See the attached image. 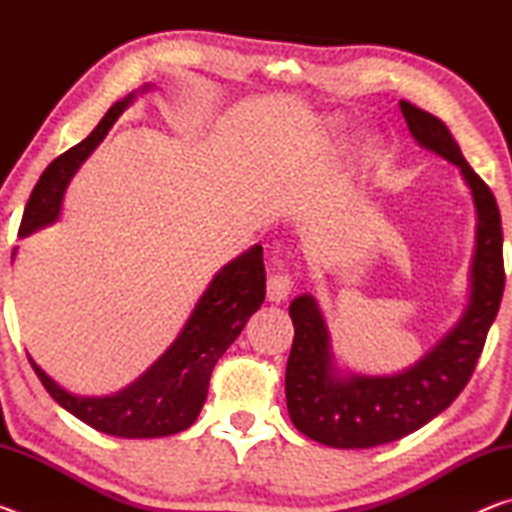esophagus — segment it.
Returning <instances> with one entry per match:
<instances>
[{"label":"esophagus","mask_w":512,"mask_h":512,"mask_svg":"<svg viewBox=\"0 0 512 512\" xmlns=\"http://www.w3.org/2000/svg\"><path fill=\"white\" fill-rule=\"evenodd\" d=\"M293 280L289 273H275L266 282V298L271 302H284L291 296Z\"/></svg>","instance_id":"obj_1"}]
</instances>
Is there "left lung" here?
<instances>
[{
  "label": "left lung",
  "mask_w": 512,
  "mask_h": 512,
  "mask_svg": "<svg viewBox=\"0 0 512 512\" xmlns=\"http://www.w3.org/2000/svg\"><path fill=\"white\" fill-rule=\"evenodd\" d=\"M400 108L415 142L456 164L472 192L476 244L470 302L458 323L420 361L391 377H343L334 366L329 329L316 298L305 293L291 302L296 327L287 363L291 422L307 438L336 449L393 443L443 413L470 381L504 296V235L495 194L467 164L443 121L409 101H400Z\"/></svg>",
  "instance_id": "1"
}]
</instances>
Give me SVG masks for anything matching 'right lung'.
<instances>
[{"instance_id": "right-lung-1", "label": "right lung", "mask_w": 512, "mask_h": 512, "mask_svg": "<svg viewBox=\"0 0 512 512\" xmlns=\"http://www.w3.org/2000/svg\"><path fill=\"white\" fill-rule=\"evenodd\" d=\"M149 88L151 85H144V90ZM133 99L135 94L131 92L126 99L117 101L83 142L49 164L31 192L20 223V237H27L58 219L69 180L103 142L112 124L131 106ZM264 296V255L262 246H253L212 277L210 287L196 302L192 316L169 350L131 386L108 397L67 393L36 361L31 357L29 361L47 393L92 429L119 438L171 436L196 422L205 404L216 361L235 343L248 318L262 307Z\"/></svg>"}]
</instances>
